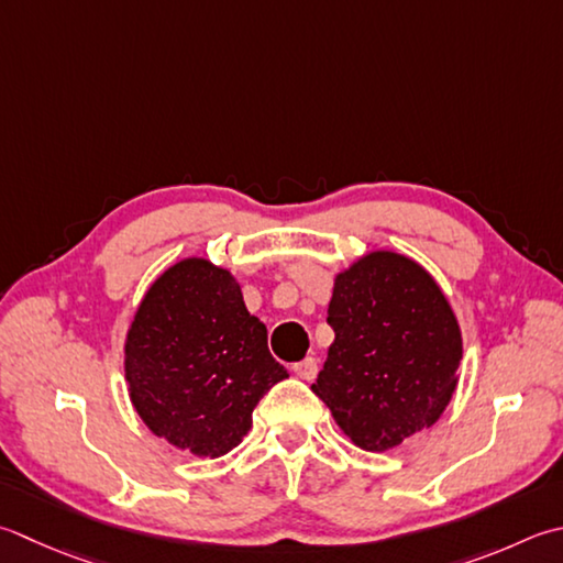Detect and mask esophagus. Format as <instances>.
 <instances>
[{
	"mask_svg": "<svg viewBox=\"0 0 563 563\" xmlns=\"http://www.w3.org/2000/svg\"><path fill=\"white\" fill-rule=\"evenodd\" d=\"M292 371H295L297 378L314 380V376H317V361H314L312 356H307V358H302V361L292 363Z\"/></svg>",
	"mask_w": 563,
	"mask_h": 563,
	"instance_id": "obj_1",
	"label": "esophagus"
}]
</instances>
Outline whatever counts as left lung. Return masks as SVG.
<instances>
[{
	"label": "left lung",
	"mask_w": 563,
	"mask_h": 563,
	"mask_svg": "<svg viewBox=\"0 0 563 563\" xmlns=\"http://www.w3.org/2000/svg\"><path fill=\"white\" fill-rule=\"evenodd\" d=\"M334 329L312 393L351 442L388 451L432 427L459 383L461 329L420 263L373 251L334 280Z\"/></svg>",
	"instance_id": "1"
}]
</instances>
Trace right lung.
Listing matches in <instances>:
<instances>
[{"label":"right lung","mask_w":563,"mask_h":563,"mask_svg":"<svg viewBox=\"0 0 563 563\" xmlns=\"http://www.w3.org/2000/svg\"><path fill=\"white\" fill-rule=\"evenodd\" d=\"M129 398L153 434L217 459L251 429L253 407L288 378L234 275L185 258L143 295L124 344Z\"/></svg>","instance_id":"add662e5"}]
</instances>
